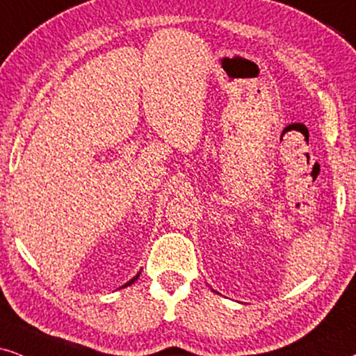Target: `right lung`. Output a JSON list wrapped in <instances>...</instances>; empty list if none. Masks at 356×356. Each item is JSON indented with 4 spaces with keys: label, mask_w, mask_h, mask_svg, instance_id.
I'll list each match as a JSON object with an SVG mask.
<instances>
[{
    "label": "right lung",
    "mask_w": 356,
    "mask_h": 356,
    "mask_svg": "<svg viewBox=\"0 0 356 356\" xmlns=\"http://www.w3.org/2000/svg\"><path fill=\"white\" fill-rule=\"evenodd\" d=\"M138 277H139V273L136 274V276H134V277L131 279V281H128V282H126V284H124L123 287H126V286H129V284H133V282H134V281H136V279H138Z\"/></svg>",
    "instance_id": "1"
}]
</instances>
